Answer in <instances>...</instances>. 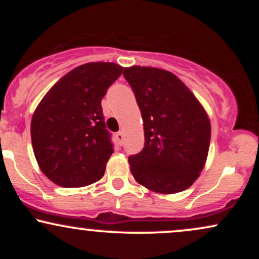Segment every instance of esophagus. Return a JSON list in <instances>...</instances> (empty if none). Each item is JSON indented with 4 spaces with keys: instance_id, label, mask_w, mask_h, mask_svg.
Returning <instances> with one entry per match:
<instances>
[{
    "instance_id": "34e87169",
    "label": "esophagus",
    "mask_w": 259,
    "mask_h": 259,
    "mask_svg": "<svg viewBox=\"0 0 259 259\" xmlns=\"http://www.w3.org/2000/svg\"><path fill=\"white\" fill-rule=\"evenodd\" d=\"M115 139H117L118 145H119V146H121V145H123V142H124V134L121 133V132L117 133V134H115Z\"/></svg>"
}]
</instances>
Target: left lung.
<instances>
[{"label": "left lung", "instance_id": "obj_1", "mask_svg": "<svg viewBox=\"0 0 259 259\" xmlns=\"http://www.w3.org/2000/svg\"><path fill=\"white\" fill-rule=\"evenodd\" d=\"M141 111L145 147L129 157L139 184L158 194L189 189L206 163L210 123L195 95L173 73L153 67L124 68Z\"/></svg>", "mask_w": 259, "mask_h": 259}]
</instances>
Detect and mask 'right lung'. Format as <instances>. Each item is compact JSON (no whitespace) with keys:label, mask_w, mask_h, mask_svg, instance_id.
<instances>
[{"label":"right lung","mask_w":259,"mask_h":259,"mask_svg":"<svg viewBox=\"0 0 259 259\" xmlns=\"http://www.w3.org/2000/svg\"><path fill=\"white\" fill-rule=\"evenodd\" d=\"M123 73L109 62L74 68L38 103L31 119V142L41 171L62 187H81L105 174L113 153L101 101Z\"/></svg>","instance_id":"obj_1"}]
</instances>
